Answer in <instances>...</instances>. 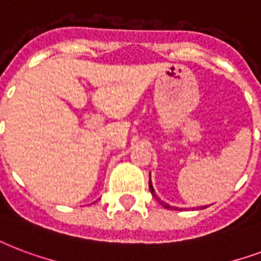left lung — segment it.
Masks as SVG:
<instances>
[{
    "label": "left lung",
    "instance_id": "8db88e82",
    "mask_svg": "<svg viewBox=\"0 0 261 261\" xmlns=\"http://www.w3.org/2000/svg\"><path fill=\"white\" fill-rule=\"evenodd\" d=\"M149 189H150V193H152V196L154 197V198H156L157 201L160 202V204H162V205L164 206V208H167V210H176V208H175V206L168 205V204H166V202H164V201H162V200H160V198H159V197L156 196V193H154V189H153L152 182H150V176H149ZM201 208H202V210H204V208H206V206H201Z\"/></svg>",
    "mask_w": 261,
    "mask_h": 261
}]
</instances>
